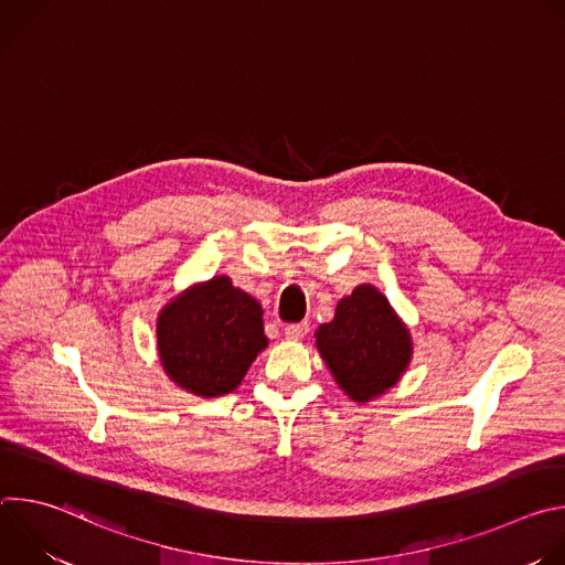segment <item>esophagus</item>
I'll return each mask as SVG.
<instances>
[{"label": "esophagus", "mask_w": 565, "mask_h": 565, "mask_svg": "<svg viewBox=\"0 0 565 565\" xmlns=\"http://www.w3.org/2000/svg\"><path fill=\"white\" fill-rule=\"evenodd\" d=\"M306 333H308V321H297V324H288L284 329V335L288 340H301V338H306Z\"/></svg>", "instance_id": "34e87169"}]
</instances>
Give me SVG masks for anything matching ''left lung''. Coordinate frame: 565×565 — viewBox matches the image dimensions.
Instances as JSON below:
<instances>
[{"instance_id":"1","label":"left lung","mask_w":565,"mask_h":565,"mask_svg":"<svg viewBox=\"0 0 565 565\" xmlns=\"http://www.w3.org/2000/svg\"><path fill=\"white\" fill-rule=\"evenodd\" d=\"M315 340L321 360L353 402H371L395 386L414 353L407 324L371 284L340 299L335 317L317 329Z\"/></svg>"}]
</instances>
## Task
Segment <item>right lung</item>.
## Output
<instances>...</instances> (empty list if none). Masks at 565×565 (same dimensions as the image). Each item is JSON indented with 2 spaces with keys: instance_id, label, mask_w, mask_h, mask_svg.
I'll list each match as a JSON object with an SVG mask.
<instances>
[{
  "instance_id": "1",
  "label": "right lung",
  "mask_w": 565,
  "mask_h": 565,
  "mask_svg": "<svg viewBox=\"0 0 565 565\" xmlns=\"http://www.w3.org/2000/svg\"><path fill=\"white\" fill-rule=\"evenodd\" d=\"M156 347L181 388L201 397L232 393L268 347L262 303L225 275L194 284L160 310Z\"/></svg>"
}]
</instances>
